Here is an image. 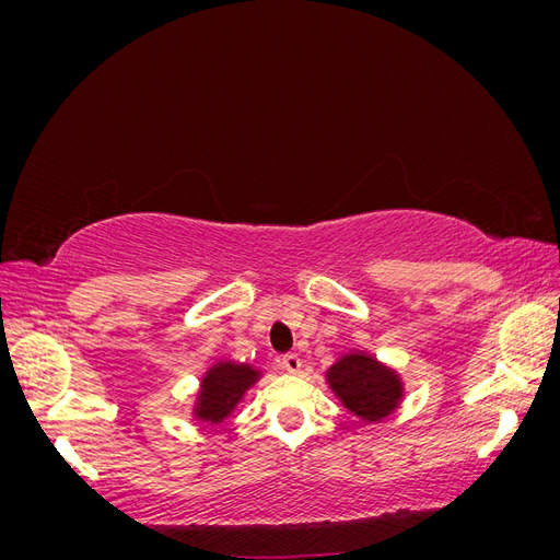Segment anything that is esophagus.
<instances>
[{
  "instance_id": "1",
  "label": "esophagus",
  "mask_w": 560,
  "mask_h": 560,
  "mask_svg": "<svg viewBox=\"0 0 560 560\" xmlns=\"http://www.w3.org/2000/svg\"><path fill=\"white\" fill-rule=\"evenodd\" d=\"M280 366L284 371H290V374H299V371H301V358H299V354H284V358H280Z\"/></svg>"
}]
</instances>
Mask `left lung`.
Returning a JSON list of instances; mask_svg holds the SVG:
<instances>
[{"label":"left lung","instance_id":"8db88e82","mask_svg":"<svg viewBox=\"0 0 560 560\" xmlns=\"http://www.w3.org/2000/svg\"><path fill=\"white\" fill-rule=\"evenodd\" d=\"M325 378L338 401L364 422H378L395 413L406 393L399 371L366 350L343 352L327 369Z\"/></svg>","mask_w":560,"mask_h":560}]
</instances>
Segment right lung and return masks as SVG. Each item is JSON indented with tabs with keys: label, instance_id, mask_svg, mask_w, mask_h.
I'll return each instance as SVG.
<instances>
[{
	"label": "right lung",
	"instance_id": "right-lung-1",
	"mask_svg": "<svg viewBox=\"0 0 560 560\" xmlns=\"http://www.w3.org/2000/svg\"><path fill=\"white\" fill-rule=\"evenodd\" d=\"M261 376L264 371L259 366H252L245 362H214L200 378L191 416L198 422L219 425V422H224L235 411V406L243 401L247 389L252 385H257Z\"/></svg>",
	"mask_w": 560,
	"mask_h": 560
}]
</instances>
